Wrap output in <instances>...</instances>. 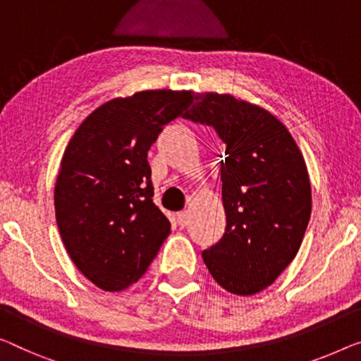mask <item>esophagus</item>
Here are the masks:
<instances>
[{
  "label": "esophagus",
  "instance_id": "34e87169",
  "mask_svg": "<svg viewBox=\"0 0 361 361\" xmlns=\"http://www.w3.org/2000/svg\"><path fill=\"white\" fill-rule=\"evenodd\" d=\"M176 220H178L180 227H186V225L190 224V214H188V211L178 212V214H176Z\"/></svg>",
  "mask_w": 361,
  "mask_h": 361
}]
</instances>
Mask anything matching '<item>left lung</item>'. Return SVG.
<instances>
[{
    "mask_svg": "<svg viewBox=\"0 0 361 361\" xmlns=\"http://www.w3.org/2000/svg\"><path fill=\"white\" fill-rule=\"evenodd\" d=\"M183 118L212 126L225 142L220 180L227 225L202 259L227 292L255 295L293 261L308 227L303 155L281 120L230 94H197Z\"/></svg>",
    "mask_w": 361,
    "mask_h": 361,
    "instance_id": "8db88e82",
    "label": "left lung"
}]
</instances>
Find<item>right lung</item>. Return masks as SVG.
<instances>
[{"mask_svg": "<svg viewBox=\"0 0 361 361\" xmlns=\"http://www.w3.org/2000/svg\"><path fill=\"white\" fill-rule=\"evenodd\" d=\"M195 100L191 90H142L100 105L64 150L55 214L74 264L97 287L137 282L170 233L152 201L147 150Z\"/></svg>", "mask_w": 361, "mask_h": 361, "instance_id": "obj_1", "label": "right lung"}]
</instances>
